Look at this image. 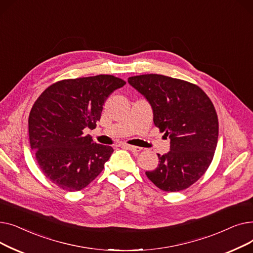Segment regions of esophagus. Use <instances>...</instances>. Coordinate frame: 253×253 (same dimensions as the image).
I'll use <instances>...</instances> for the list:
<instances>
[{
  "instance_id": "34e87169",
  "label": "esophagus",
  "mask_w": 253,
  "mask_h": 253,
  "mask_svg": "<svg viewBox=\"0 0 253 253\" xmlns=\"http://www.w3.org/2000/svg\"><path fill=\"white\" fill-rule=\"evenodd\" d=\"M123 148H126L127 150L131 151V152H134V153H139L142 149L139 147H134V145H130V144H123L122 145Z\"/></svg>"
}]
</instances>
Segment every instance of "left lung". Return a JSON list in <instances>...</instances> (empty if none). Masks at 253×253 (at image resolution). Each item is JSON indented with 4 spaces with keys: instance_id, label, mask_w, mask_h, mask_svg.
<instances>
[{
    "instance_id": "8db88e82",
    "label": "left lung",
    "mask_w": 253,
    "mask_h": 253,
    "mask_svg": "<svg viewBox=\"0 0 253 253\" xmlns=\"http://www.w3.org/2000/svg\"><path fill=\"white\" fill-rule=\"evenodd\" d=\"M128 82L149 100L154 124L170 138V152L158 155L160 163L145 174L162 191L188 189L214 156L218 119L213 103L200 87L180 79L148 74L130 77Z\"/></svg>"
}]
</instances>
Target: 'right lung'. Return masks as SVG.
Instances as JSON below:
<instances>
[{
    "label": "right lung",
    "mask_w": 253,
    "mask_h": 253,
    "mask_svg": "<svg viewBox=\"0 0 253 253\" xmlns=\"http://www.w3.org/2000/svg\"><path fill=\"white\" fill-rule=\"evenodd\" d=\"M126 84L112 75L61 80L46 88L29 117L32 150L43 174L62 190L80 191L94 180L114 152L93 142L84 129H94L102 105Z\"/></svg>",
    "instance_id": "right-lung-1"
}]
</instances>
